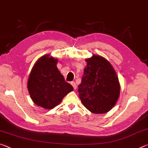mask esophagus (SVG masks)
<instances>
[{"mask_svg": "<svg viewBox=\"0 0 148 148\" xmlns=\"http://www.w3.org/2000/svg\"><path fill=\"white\" fill-rule=\"evenodd\" d=\"M71 85L72 86H73V87H74V89H76V88H77V86H76V83H75L74 82H71Z\"/></svg>", "mask_w": 148, "mask_h": 148, "instance_id": "1", "label": "esophagus"}]
</instances>
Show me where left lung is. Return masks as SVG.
<instances>
[{
    "label": "left lung",
    "instance_id": "obj_1",
    "mask_svg": "<svg viewBox=\"0 0 148 148\" xmlns=\"http://www.w3.org/2000/svg\"><path fill=\"white\" fill-rule=\"evenodd\" d=\"M86 61L87 66L77 90L79 98L92 113H106L119 98L118 77L111 64L102 57L94 55Z\"/></svg>",
    "mask_w": 148,
    "mask_h": 148
}]
</instances>
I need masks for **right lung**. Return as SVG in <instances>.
I'll use <instances>...</instances> for the list:
<instances>
[{"instance_id":"right-lung-1","label":"right lung","mask_w":148,"mask_h":148,"mask_svg":"<svg viewBox=\"0 0 148 148\" xmlns=\"http://www.w3.org/2000/svg\"><path fill=\"white\" fill-rule=\"evenodd\" d=\"M57 62V60L49 55L42 56L34 65L29 77L30 96L35 104L44 108H53L74 90L58 71Z\"/></svg>"}]
</instances>
